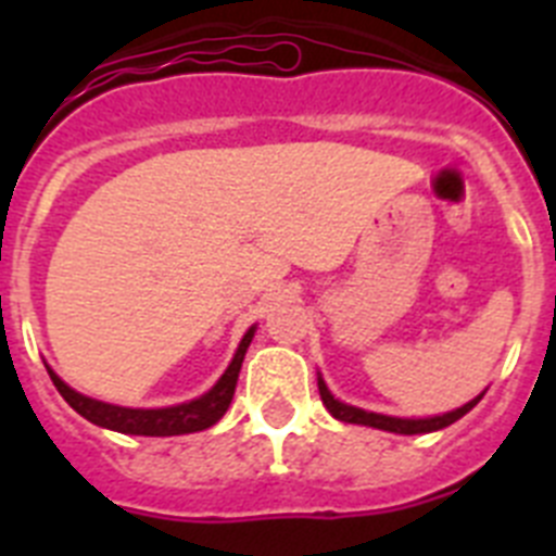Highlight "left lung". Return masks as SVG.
<instances>
[{
    "instance_id": "obj_1",
    "label": "left lung",
    "mask_w": 556,
    "mask_h": 556,
    "mask_svg": "<svg viewBox=\"0 0 556 556\" xmlns=\"http://www.w3.org/2000/svg\"><path fill=\"white\" fill-rule=\"evenodd\" d=\"M317 387H320V397L326 409L331 412L337 420H345V424H358V426H372V429H384V431H395V434H426V431H437V429H445V426L456 424L459 417L468 415L476 404L481 401V392L479 397H473L470 404L459 406V409L448 412V415H437V417H424V420H404V417H387V415H376V412H365V409H356V406H348L342 401L328 392L326 381L317 378Z\"/></svg>"
}]
</instances>
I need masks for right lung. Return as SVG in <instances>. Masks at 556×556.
<instances>
[{
  "instance_id": "add662e5",
  "label": "right lung",
  "mask_w": 556,
  "mask_h": 556,
  "mask_svg": "<svg viewBox=\"0 0 556 556\" xmlns=\"http://www.w3.org/2000/svg\"><path fill=\"white\" fill-rule=\"evenodd\" d=\"M253 333L255 328H250V331L244 333V339L239 342V351H236L228 370L223 372V378H219L217 384L211 387L203 397L180 406H166V409H125V406L102 404V401L80 395V392H75L72 387L63 384L61 378L52 370H49V378H52V384H55L58 392L63 395V401H66L77 415H83L86 420H91V424L102 426V429L144 437L191 434V431H203L208 429V426H214L219 417L228 412L230 401H233L236 381H239V370H242L244 353H248Z\"/></svg>"
}]
</instances>
